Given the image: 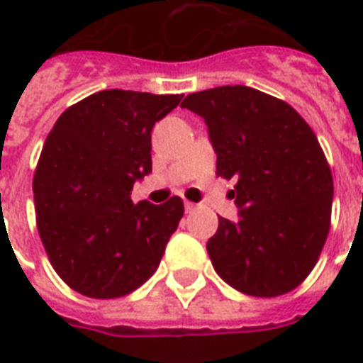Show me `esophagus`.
I'll list each match as a JSON object with an SVG mask.
<instances>
[{
  "mask_svg": "<svg viewBox=\"0 0 363 363\" xmlns=\"http://www.w3.org/2000/svg\"><path fill=\"white\" fill-rule=\"evenodd\" d=\"M194 209H196V205H194L192 201H184V211H186V213H192Z\"/></svg>",
  "mask_w": 363,
  "mask_h": 363,
  "instance_id": "obj_1",
  "label": "esophagus"
}]
</instances>
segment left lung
I'll return each instance as SVG.
<instances>
[{"label":"left lung","mask_w":363,"mask_h":363,"mask_svg":"<svg viewBox=\"0 0 363 363\" xmlns=\"http://www.w3.org/2000/svg\"><path fill=\"white\" fill-rule=\"evenodd\" d=\"M216 152V175L235 179L239 220L218 218L207 241L213 267L239 292H292L320 258L332 222L333 179L315 131L286 101L254 88L190 94Z\"/></svg>","instance_id":"left-lung-1"}]
</instances>
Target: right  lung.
Here are the masks:
<instances>
[{
    "mask_svg": "<svg viewBox=\"0 0 363 363\" xmlns=\"http://www.w3.org/2000/svg\"><path fill=\"white\" fill-rule=\"evenodd\" d=\"M156 96L101 90L60 115L33 175L37 230L60 279L94 299L133 292L158 269L184 205L139 201L133 182L152 171L150 131L181 104Z\"/></svg>",
    "mask_w": 363,
    "mask_h": 363,
    "instance_id": "1",
    "label": "right lung"
}]
</instances>
